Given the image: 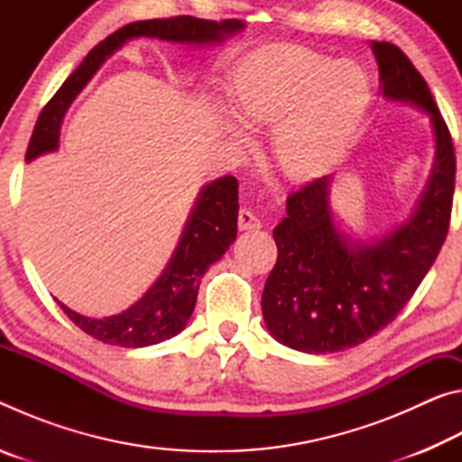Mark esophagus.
Segmentation results:
<instances>
[{
    "label": "esophagus",
    "mask_w": 462,
    "mask_h": 462,
    "mask_svg": "<svg viewBox=\"0 0 462 462\" xmlns=\"http://www.w3.org/2000/svg\"><path fill=\"white\" fill-rule=\"evenodd\" d=\"M261 220L256 217L250 209H240L238 212V228L240 230H259L261 228Z\"/></svg>",
    "instance_id": "esophagus-1"
}]
</instances>
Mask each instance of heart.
I'll return each instance as SVG.
<instances>
[{"label": "heart", "mask_w": 462, "mask_h": 462, "mask_svg": "<svg viewBox=\"0 0 462 462\" xmlns=\"http://www.w3.org/2000/svg\"><path fill=\"white\" fill-rule=\"evenodd\" d=\"M236 118L248 128H275L273 156L289 179L324 173L353 143L371 101V81L355 60L306 49H281L240 65L230 77ZM236 144L248 136L226 122Z\"/></svg>", "instance_id": "heart-1"}]
</instances>
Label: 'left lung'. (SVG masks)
Returning a JSON list of instances; mask_svg holds the SVG:
<instances>
[{
    "mask_svg": "<svg viewBox=\"0 0 462 462\" xmlns=\"http://www.w3.org/2000/svg\"><path fill=\"white\" fill-rule=\"evenodd\" d=\"M371 49L383 97L428 114L434 165L408 220L371 242L353 238L336 224L332 175L289 195L287 216L273 230L279 256L261 306L273 338L308 355L353 348L393 322L448 234L457 175L450 132L424 77L402 49L391 42H371Z\"/></svg>",
    "mask_w": 462,
    "mask_h": 462,
    "instance_id": "1",
    "label": "left lung"
}]
</instances>
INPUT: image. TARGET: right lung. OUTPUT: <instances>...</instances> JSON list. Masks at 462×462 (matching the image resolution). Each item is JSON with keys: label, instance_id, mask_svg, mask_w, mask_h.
<instances>
[{"label": "right lung", "instance_id": "right-lung-1", "mask_svg": "<svg viewBox=\"0 0 462 462\" xmlns=\"http://www.w3.org/2000/svg\"><path fill=\"white\" fill-rule=\"evenodd\" d=\"M245 30L240 20H199L193 15H177L167 20H144L116 30L96 49H91L71 77L62 83L54 97L44 106L30 138L26 162L59 148L60 124L69 106L91 81L106 59L120 51L132 38H156V41L206 46L220 44L226 38ZM238 230V181L230 175L208 183L198 195V201L187 217L179 245L165 271L152 287L132 303L128 310L107 318H88L59 301L62 311L96 340L118 344L126 348H143L169 340L183 330L193 314L201 277L209 264L236 240Z\"/></svg>", "mask_w": 462, "mask_h": 462}]
</instances>
